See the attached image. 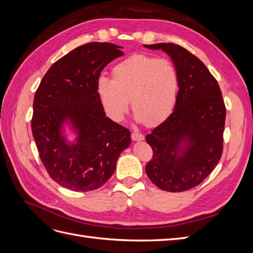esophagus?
<instances>
[{"label":"esophagus","instance_id":"obj_1","mask_svg":"<svg viewBox=\"0 0 253 253\" xmlns=\"http://www.w3.org/2000/svg\"><path fill=\"white\" fill-rule=\"evenodd\" d=\"M131 136H132V139H133L134 141H141V140L144 139L143 134H141V133H139V132H133Z\"/></svg>","mask_w":253,"mask_h":253}]
</instances>
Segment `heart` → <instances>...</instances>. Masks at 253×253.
I'll return each mask as SVG.
<instances>
[{
  "label": "heart",
  "instance_id": "1",
  "mask_svg": "<svg viewBox=\"0 0 253 253\" xmlns=\"http://www.w3.org/2000/svg\"><path fill=\"white\" fill-rule=\"evenodd\" d=\"M178 88L179 75L171 61L143 53L115 65L113 79L101 76L97 82L98 96L111 119H124L131 99L136 120L150 125L169 116Z\"/></svg>",
  "mask_w": 253,
  "mask_h": 253
}]
</instances>
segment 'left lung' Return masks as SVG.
Masks as SVG:
<instances>
[{
  "instance_id": "left-lung-1",
  "label": "left lung",
  "mask_w": 253,
  "mask_h": 253,
  "mask_svg": "<svg viewBox=\"0 0 253 253\" xmlns=\"http://www.w3.org/2000/svg\"><path fill=\"white\" fill-rule=\"evenodd\" d=\"M144 46L167 52L179 75L172 114L145 137L153 150L145 172L162 190L182 192L200 185L218 164L226 106L216 79L193 53L174 43Z\"/></svg>"
}]
</instances>
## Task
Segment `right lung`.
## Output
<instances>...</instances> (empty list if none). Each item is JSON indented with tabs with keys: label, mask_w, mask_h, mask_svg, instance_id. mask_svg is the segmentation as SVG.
<instances>
[{
	"label": "right lung",
	"mask_w": 253,
	"mask_h": 253,
	"mask_svg": "<svg viewBox=\"0 0 253 253\" xmlns=\"http://www.w3.org/2000/svg\"><path fill=\"white\" fill-rule=\"evenodd\" d=\"M112 43L90 42L53 63L34 99L32 131L43 166L60 186L87 192L103 186L116 169L120 153L131 144V133L105 117L97 93L100 73L124 52ZM78 132L68 144L62 126Z\"/></svg>",
	"instance_id": "right-lung-1"
}]
</instances>
